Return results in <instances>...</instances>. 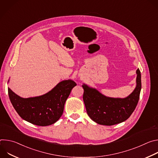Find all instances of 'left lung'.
Returning a JSON list of instances; mask_svg holds the SVG:
<instances>
[{
	"instance_id": "1",
	"label": "left lung",
	"mask_w": 158,
	"mask_h": 158,
	"mask_svg": "<svg viewBox=\"0 0 158 158\" xmlns=\"http://www.w3.org/2000/svg\"><path fill=\"white\" fill-rule=\"evenodd\" d=\"M136 74V87L124 98L106 96L96 88L83 84V100L89 118L96 123L104 126L114 125L127 120L134 112L139 99L141 76L139 69Z\"/></svg>"
}]
</instances>
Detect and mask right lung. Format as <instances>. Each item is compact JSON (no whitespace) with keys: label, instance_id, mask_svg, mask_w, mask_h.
Here are the masks:
<instances>
[{"label":"right lung","instance_id":"add662e5","mask_svg":"<svg viewBox=\"0 0 158 158\" xmlns=\"http://www.w3.org/2000/svg\"><path fill=\"white\" fill-rule=\"evenodd\" d=\"M76 85L71 79L64 80L46 94L29 98L20 97L9 87L8 93L14 108L21 118L37 126H46L55 123L61 117L65 102Z\"/></svg>","mask_w":158,"mask_h":158}]
</instances>
